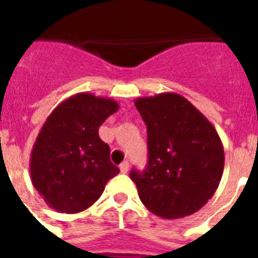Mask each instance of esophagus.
Segmentation results:
<instances>
[{"instance_id":"obj_1","label":"esophagus","mask_w":258,"mask_h":258,"mask_svg":"<svg viewBox=\"0 0 258 258\" xmlns=\"http://www.w3.org/2000/svg\"><path fill=\"white\" fill-rule=\"evenodd\" d=\"M119 169H120V172L125 174V172L128 171V169H130V163L127 161H124L120 166H119Z\"/></svg>"}]
</instances>
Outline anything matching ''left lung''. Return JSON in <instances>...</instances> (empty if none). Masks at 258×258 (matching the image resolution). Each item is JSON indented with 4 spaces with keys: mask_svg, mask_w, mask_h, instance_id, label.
<instances>
[{
    "mask_svg": "<svg viewBox=\"0 0 258 258\" xmlns=\"http://www.w3.org/2000/svg\"><path fill=\"white\" fill-rule=\"evenodd\" d=\"M147 125L149 163L133 170L142 204L166 220L191 216L214 196L225 166L224 146L214 125L175 92L138 97Z\"/></svg>",
    "mask_w": 258,
    "mask_h": 258,
    "instance_id": "8db88e82",
    "label": "left lung"
}]
</instances>
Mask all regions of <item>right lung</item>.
I'll return each instance as SVG.
<instances>
[{"label":"right lung","mask_w":258,"mask_h":258,"mask_svg":"<svg viewBox=\"0 0 258 258\" xmlns=\"http://www.w3.org/2000/svg\"><path fill=\"white\" fill-rule=\"evenodd\" d=\"M119 109L111 97L76 93L46 117L30 154V179L48 206L75 214L88 209L119 169L99 127Z\"/></svg>","instance_id":"obj_1"}]
</instances>
